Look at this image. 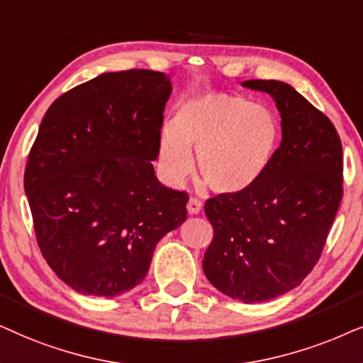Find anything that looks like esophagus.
I'll use <instances>...</instances> for the list:
<instances>
[{
  "label": "esophagus",
  "mask_w": 363,
  "mask_h": 363,
  "mask_svg": "<svg viewBox=\"0 0 363 363\" xmlns=\"http://www.w3.org/2000/svg\"><path fill=\"white\" fill-rule=\"evenodd\" d=\"M201 209H202V202L199 199H196V197H191V199L187 201V212H189L191 216L199 214Z\"/></svg>",
  "instance_id": "1"
}]
</instances>
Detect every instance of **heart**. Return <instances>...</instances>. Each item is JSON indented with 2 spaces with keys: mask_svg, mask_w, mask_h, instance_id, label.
Segmentation results:
<instances>
[{
  "mask_svg": "<svg viewBox=\"0 0 363 363\" xmlns=\"http://www.w3.org/2000/svg\"><path fill=\"white\" fill-rule=\"evenodd\" d=\"M280 144V125L272 111L239 96L199 93L179 104L174 123L159 134V164L171 184L197 171L219 194H240L269 171Z\"/></svg>",
  "mask_w": 363,
  "mask_h": 363,
  "instance_id": "1",
  "label": "heart"
}]
</instances>
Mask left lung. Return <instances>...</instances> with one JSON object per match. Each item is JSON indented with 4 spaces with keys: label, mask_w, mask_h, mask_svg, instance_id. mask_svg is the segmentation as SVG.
<instances>
[{
    "label": "left lung",
    "mask_w": 363,
    "mask_h": 363,
    "mask_svg": "<svg viewBox=\"0 0 363 363\" xmlns=\"http://www.w3.org/2000/svg\"><path fill=\"white\" fill-rule=\"evenodd\" d=\"M280 113L282 141L252 189L206 202L214 239L202 269L224 296L257 303L301 286L342 201V143L325 114L282 81H244Z\"/></svg>",
    "instance_id": "8db88e82"
}]
</instances>
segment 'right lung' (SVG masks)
I'll list each match as a JSON object with an SVG mask.
<instances>
[{
	"label": "right lung",
	"mask_w": 363,
	"mask_h": 363,
	"mask_svg": "<svg viewBox=\"0 0 363 363\" xmlns=\"http://www.w3.org/2000/svg\"><path fill=\"white\" fill-rule=\"evenodd\" d=\"M171 91L164 72H103L41 121L24 192L46 262L76 292L111 298L139 286L156 244L186 220L189 197L152 166Z\"/></svg>",
	"instance_id": "obj_1"
}]
</instances>
